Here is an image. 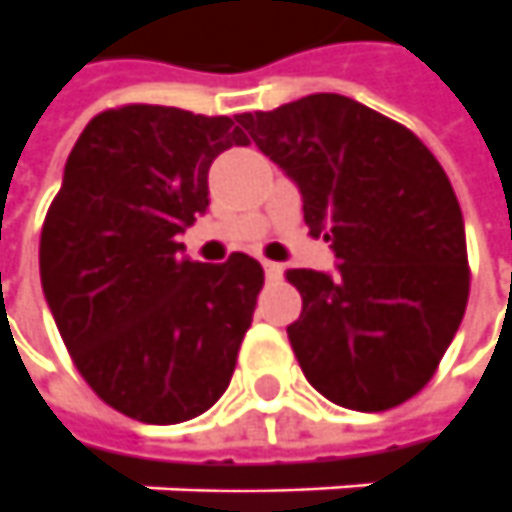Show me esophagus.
<instances>
[{
	"label": "esophagus",
	"mask_w": 512,
	"mask_h": 512,
	"mask_svg": "<svg viewBox=\"0 0 512 512\" xmlns=\"http://www.w3.org/2000/svg\"><path fill=\"white\" fill-rule=\"evenodd\" d=\"M264 276H267V281H279L284 276V267L276 262H264Z\"/></svg>",
	"instance_id": "esophagus-1"
}]
</instances>
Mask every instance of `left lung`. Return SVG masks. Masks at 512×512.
Returning <instances> with one entry per match:
<instances>
[{
  "label": "left lung",
  "mask_w": 512,
  "mask_h": 512,
  "mask_svg": "<svg viewBox=\"0 0 512 512\" xmlns=\"http://www.w3.org/2000/svg\"><path fill=\"white\" fill-rule=\"evenodd\" d=\"M236 123L304 200L338 273L287 270L301 315L298 366L335 406L386 411L434 377L462 324L471 267L465 222L437 157L403 123L318 92Z\"/></svg>",
  "instance_id": "obj_1"
}]
</instances>
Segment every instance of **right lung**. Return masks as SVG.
Masks as SVG:
<instances>
[{
  "instance_id": "1",
  "label": "right lung",
  "mask_w": 512,
  "mask_h": 512,
  "mask_svg": "<svg viewBox=\"0 0 512 512\" xmlns=\"http://www.w3.org/2000/svg\"><path fill=\"white\" fill-rule=\"evenodd\" d=\"M248 137L225 115L126 104L89 120L44 216L39 267L89 389L152 425L225 394L264 270L245 253L191 262L177 236L208 208V168Z\"/></svg>"
}]
</instances>
